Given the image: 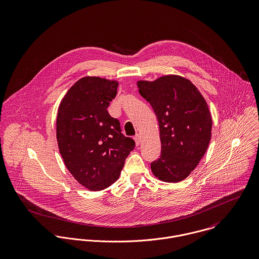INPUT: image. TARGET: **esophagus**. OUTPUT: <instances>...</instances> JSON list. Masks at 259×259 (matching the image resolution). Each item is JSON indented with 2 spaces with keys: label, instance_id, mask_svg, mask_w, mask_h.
<instances>
[{
  "label": "esophagus",
  "instance_id": "obj_1",
  "mask_svg": "<svg viewBox=\"0 0 259 259\" xmlns=\"http://www.w3.org/2000/svg\"><path fill=\"white\" fill-rule=\"evenodd\" d=\"M134 140H135L137 146H139V145L141 144V136H140V135H136L135 138H134Z\"/></svg>",
  "mask_w": 259,
  "mask_h": 259
}]
</instances>
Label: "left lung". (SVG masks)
Segmentation results:
<instances>
[{"mask_svg": "<svg viewBox=\"0 0 259 259\" xmlns=\"http://www.w3.org/2000/svg\"><path fill=\"white\" fill-rule=\"evenodd\" d=\"M138 88L153 109L159 125L161 154L151 162V171L162 182H182L208 148L212 126L208 106L197 88L181 75L139 80Z\"/></svg>", "mask_w": 259, "mask_h": 259, "instance_id": "obj_1", "label": "left lung"}]
</instances>
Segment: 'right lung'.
Returning <instances> with one entry per match:
<instances>
[{"label": "right lung", "mask_w": 259, "mask_h": 259, "mask_svg": "<svg viewBox=\"0 0 259 259\" xmlns=\"http://www.w3.org/2000/svg\"><path fill=\"white\" fill-rule=\"evenodd\" d=\"M118 82L100 76L79 78L63 98L57 116V141L74 179L90 190L117 181L135 141L121 134L107 111Z\"/></svg>", "instance_id": "add662e5"}]
</instances>
